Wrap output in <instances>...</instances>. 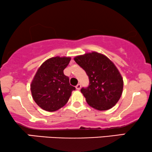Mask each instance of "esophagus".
I'll return each instance as SVG.
<instances>
[{"label": "esophagus", "mask_w": 152, "mask_h": 152, "mask_svg": "<svg viewBox=\"0 0 152 152\" xmlns=\"http://www.w3.org/2000/svg\"><path fill=\"white\" fill-rule=\"evenodd\" d=\"M75 87H76V89H77V90H80V89H81V84H77Z\"/></svg>", "instance_id": "34e87169"}]
</instances>
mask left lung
Returning a JSON list of instances; mask_svg holds the SVG:
<instances>
[{
  "label": "left lung",
  "mask_w": 152,
  "mask_h": 152,
  "mask_svg": "<svg viewBox=\"0 0 152 152\" xmlns=\"http://www.w3.org/2000/svg\"><path fill=\"white\" fill-rule=\"evenodd\" d=\"M74 60L89 77V86L81 89L87 104L99 110L115 106L123 93V80L113 62L97 52L76 56Z\"/></svg>",
  "instance_id": "1"
}]
</instances>
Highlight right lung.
Returning a JSON list of instances; mask_svg holds the SVG:
<instances>
[{
    "instance_id": "right-lung-1",
    "label": "right lung",
    "mask_w": 152,
    "mask_h": 152,
    "mask_svg": "<svg viewBox=\"0 0 152 152\" xmlns=\"http://www.w3.org/2000/svg\"><path fill=\"white\" fill-rule=\"evenodd\" d=\"M70 57L50 58L39 67L31 83L33 99L39 107L53 112L64 106L75 87L70 85L63 70L68 65Z\"/></svg>"
}]
</instances>
